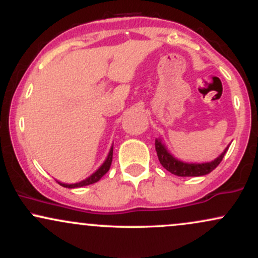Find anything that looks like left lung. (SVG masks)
Segmentation results:
<instances>
[{
	"instance_id": "8db88e82",
	"label": "left lung",
	"mask_w": 258,
	"mask_h": 258,
	"mask_svg": "<svg viewBox=\"0 0 258 258\" xmlns=\"http://www.w3.org/2000/svg\"><path fill=\"white\" fill-rule=\"evenodd\" d=\"M155 149L160 164L162 165L168 172L176 174L179 177H198V176H205V174L210 173L214 171L216 167L220 165V162L223 159L224 154L227 153L228 147L224 149V152L215 159L211 162H204V164H188V162H183L180 160L173 158L168 150L162 143L161 139H155Z\"/></svg>"
}]
</instances>
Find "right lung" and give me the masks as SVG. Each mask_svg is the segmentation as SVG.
Returning a JSON list of instances; mask_svg holds the SVG:
<instances>
[{"label": "right lung", "mask_w": 258, "mask_h": 258, "mask_svg": "<svg viewBox=\"0 0 258 258\" xmlns=\"http://www.w3.org/2000/svg\"><path fill=\"white\" fill-rule=\"evenodd\" d=\"M111 161H112V147L110 149V152H109L108 156H106L105 161L103 162V165L100 166L98 170L96 171L94 173H92L88 178H86L84 180H81V182L79 183H74V184H65V183H60L58 182L59 184L61 186H65V188H80V186H85V185H90V184H93V183L98 182V180L102 178L104 174L108 172L109 168H110V165H111Z\"/></svg>", "instance_id": "add662e5"}]
</instances>
